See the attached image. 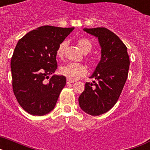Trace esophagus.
<instances>
[{
	"instance_id": "34e87169",
	"label": "esophagus",
	"mask_w": 150,
	"mask_h": 150,
	"mask_svg": "<svg viewBox=\"0 0 150 150\" xmlns=\"http://www.w3.org/2000/svg\"><path fill=\"white\" fill-rule=\"evenodd\" d=\"M74 80H71V79H67V84H69V83H74Z\"/></svg>"
}]
</instances>
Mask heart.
<instances>
[{"mask_svg":"<svg viewBox=\"0 0 150 150\" xmlns=\"http://www.w3.org/2000/svg\"><path fill=\"white\" fill-rule=\"evenodd\" d=\"M78 46L83 53H88L92 49V43L86 38H81L77 42ZM66 47V42H63L59 45L57 50V55L62 57ZM61 74L71 79H76L86 74L87 69L83 64L79 63H69L62 66L60 68Z\"/></svg>","mask_w":150,"mask_h":150,"instance_id":"heart-1","label":"heart"}]
</instances>
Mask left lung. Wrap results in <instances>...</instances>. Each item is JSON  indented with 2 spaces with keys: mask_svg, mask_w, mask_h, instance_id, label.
Returning <instances> with one entry per match:
<instances>
[{
  "mask_svg": "<svg viewBox=\"0 0 150 150\" xmlns=\"http://www.w3.org/2000/svg\"><path fill=\"white\" fill-rule=\"evenodd\" d=\"M98 40L100 60L79 97V107L88 114L99 116L116 104L128 77L130 61L127 47L120 38L105 28H84Z\"/></svg>",
  "mask_w": 150,
  "mask_h": 150,
  "instance_id": "left-lung-1",
  "label": "left lung"
}]
</instances>
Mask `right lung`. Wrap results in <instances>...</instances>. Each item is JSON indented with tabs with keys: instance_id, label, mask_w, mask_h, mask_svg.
<instances>
[{
	"instance_id": "obj_1",
	"label": "right lung",
	"mask_w": 150,
	"mask_h": 150,
	"mask_svg": "<svg viewBox=\"0 0 150 150\" xmlns=\"http://www.w3.org/2000/svg\"><path fill=\"white\" fill-rule=\"evenodd\" d=\"M74 29L41 26L18 41L10 63L13 92L19 105L30 115L51 112L65 86V76L54 74L57 50Z\"/></svg>"
}]
</instances>
